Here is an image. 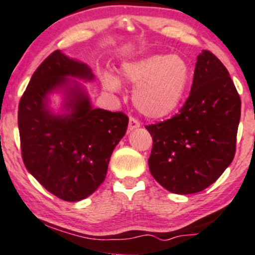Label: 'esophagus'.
<instances>
[{
  "label": "esophagus",
  "mask_w": 255,
  "mask_h": 255,
  "mask_svg": "<svg viewBox=\"0 0 255 255\" xmlns=\"http://www.w3.org/2000/svg\"><path fill=\"white\" fill-rule=\"evenodd\" d=\"M139 127H140L139 122L137 121L136 118H133V117H130V119H128V128H130V130H134V128Z\"/></svg>",
  "instance_id": "esophagus-1"
}]
</instances>
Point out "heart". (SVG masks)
Instances as JSON below:
<instances>
[{
    "mask_svg": "<svg viewBox=\"0 0 255 255\" xmlns=\"http://www.w3.org/2000/svg\"><path fill=\"white\" fill-rule=\"evenodd\" d=\"M122 75L136 86L132 93L134 107L146 118L161 119L178 109L186 94L192 69L184 57L151 55L122 65ZM107 91L117 93L121 82L113 75L103 79Z\"/></svg>",
    "mask_w": 255,
    "mask_h": 255,
    "instance_id": "b5f03b06",
    "label": "heart"
}]
</instances>
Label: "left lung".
Returning a JSON list of instances; mask_svg holds the SVG:
<instances>
[{
	"label": "left lung",
	"instance_id": "left-lung-1",
	"mask_svg": "<svg viewBox=\"0 0 255 255\" xmlns=\"http://www.w3.org/2000/svg\"><path fill=\"white\" fill-rule=\"evenodd\" d=\"M241 100L228 70L210 51L197 57L190 97L178 115L146 125L152 137L149 169L172 193L205 190L232 163Z\"/></svg>",
	"mask_w": 255,
	"mask_h": 255
}]
</instances>
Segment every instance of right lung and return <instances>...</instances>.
Wrapping results in <instances>:
<instances>
[{"mask_svg":"<svg viewBox=\"0 0 255 255\" xmlns=\"http://www.w3.org/2000/svg\"><path fill=\"white\" fill-rule=\"evenodd\" d=\"M75 80L93 81L92 69L56 50L32 75L17 112L27 170L67 202L85 199L103 184L128 124L123 112L94 109ZM57 91L63 94V114L49 107V95Z\"/></svg>","mask_w":255,"mask_h":255,"instance_id":"1","label":"right lung"}]
</instances>
